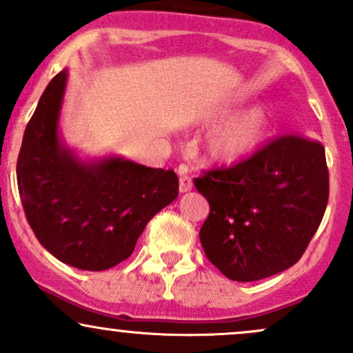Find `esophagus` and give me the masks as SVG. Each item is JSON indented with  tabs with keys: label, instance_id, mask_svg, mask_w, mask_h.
I'll list each match as a JSON object with an SVG mask.
<instances>
[{
	"label": "esophagus",
	"instance_id": "34e87169",
	"mask_svg": "<svg viewBox=\"0 0 353 353\" xmlns=\"http://www.w3.org/2000/svg\"><path fill=\"white\" fill-rule=\"evenodd\" d=\"M192 189V181H190L189 176L185 174H179V190L181 192H188V190Z\"/></svg>",
	"mask_w": 353,
	"mask_h": 353
}]
</instances>
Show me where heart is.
Here are the masks:
<instances>
[{"instance_id": "obj_1", "label": "heart", "mask_w": 353, "mask_h": 353, "mask_svg": "<svg viewBox=\"0 0 353 353\" xmlns=\"http://www.w3.org/2000/svg\"><path fill=\"white\" fill-rule=\"evenodd\" d=\"M245 101L239 96L222 99L202 116V124L214 125L202 141L199 157L208 165H234L261 151L272 132V116L264 106L238 111Z\"/></svg>"}]
</instances>
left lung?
Returning <instances> with one entry per match:
<instances>
[{
    "instance_id": "left-lung-1",
    "label": "left lung",
    "mask_w": 353,
    "mask_h": 353,
    "mask_svg": "<svg viewBox=\"0 0 353 353\" xmlns=\"http://www.w3.org/2000/svg\"><path fill=\"white\" fill-rule=\"evenodd\" d=\"M194 185L210 208L199 232L209 261L230 281H261L292 267L317 232L329 202L325 149L282 136Z\"/></svg>"
}]
</instances>
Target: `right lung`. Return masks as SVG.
<instances>
[{
  "label": "right lung",
  "instance_id": "add662e5",
  "mask_svg": "<svg viewBox=\"0 0 353 353\" xmlns=\"http://www.w3.org/2000/svg\"><path fill=\"white\" fill-rule=\"evenodd\" d=\"M68 70L39 98L16 176L24 214L48 252L81 270H106L134 250L148 222L179 194L174 171L119 156L83 161L61 141Z\"/></svg>",
  "mask_w": 353,
  "mask_h": 353
}]
</instances>
